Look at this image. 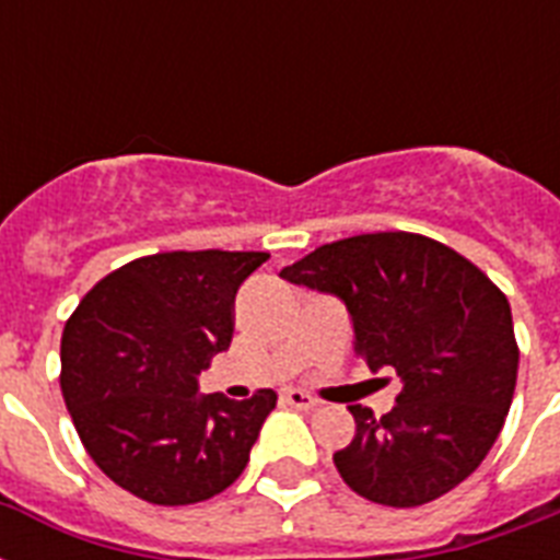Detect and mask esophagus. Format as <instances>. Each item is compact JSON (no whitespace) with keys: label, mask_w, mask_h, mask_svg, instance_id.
I'll return each mask as SVG.
<instances>
[{"label":"esophagus","mask_w":560,"mask_h":560,"mask_svg":"<svg viewBox=\"0 0 560 560\" xmlns=\"http://www.w3.org/2000/svg\"><path fill=\"white\" fill-rule=\"evenodd\" d=\"M281 400H284L288 407H296V409H314L316 407V398H311V395H305V392H299V389H288L284 395H281Z\"/></svg>","instance_id":"obj_1"}]
</instances>
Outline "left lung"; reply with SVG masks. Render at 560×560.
<instances>
[{
  "label": "left lung",
  "instance_id": "obj_1",
  "mask_svg": "<svg viewBox=\"0 0 560 560\" xmlns=\"http://www.w3.org/2000/svg\"><path fill=\"white\" fill-rule=\"evenodd\" d=\"M281 279L340 296L360 358L400 381L386 416L349 407L358 433L334 453L346 486L372 503L416 509L468 479L503 430L517 383L521 349L503 290L416 232L316 246Z\"/></svg>",
  "mask_w": 560,
  "mask_h": 560
}]
</instances>
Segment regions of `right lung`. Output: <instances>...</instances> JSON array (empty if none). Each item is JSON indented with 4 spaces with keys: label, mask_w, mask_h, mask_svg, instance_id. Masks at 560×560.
<instances>
[{
    "label": "right lung",
    "mask_w": 560,
    "mask_h": 560,
    "mask_svg": "<svg viewBox=\"0 0 560 560\" xmlns=\"http://www.w3.org/2000/svg\"><path fill=\"white\" fill-rule=\"evenodd\" d=\"M267 253H156L81 299L60 340V389L92 462L153 505H191L244 474L276 392L197 395L235 331V293Z\"/></svg>",
    "instance_id": "obj_1"
}]
</instances>
